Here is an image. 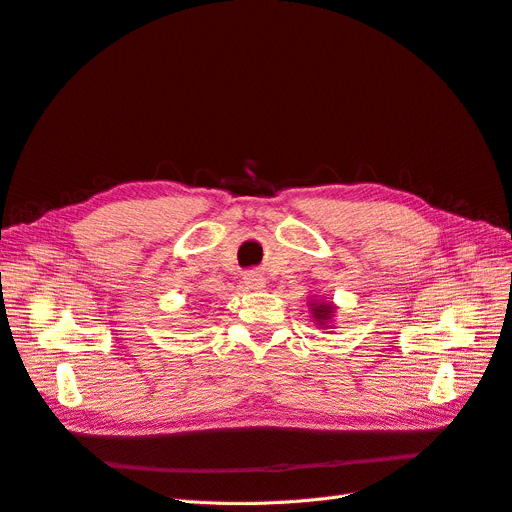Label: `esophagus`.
Returning a JSON list of instances; mask_svg holds the SVG:
<instances>
[{
  "label": "esophagus",
  "instance_id": "esophagus-1",
  "mask_svg": "<svg viewBox=\"0 0 512 512\" xmlns=\"http://www.w3.org/2000/svg\"><path fill=\"white\" fill-rule=\"evenodd\" d=\"M243 280H245V286L247 288H250V290H262V288H265V277H262L260 273H247L245 277H243Z\"/></svg>",
  "mask_w": 512,
  "mask_h": 512
}]
</instances>
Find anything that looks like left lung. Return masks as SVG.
<instances>
[{
    "instance_id": "1",
    "label": "left lung",
    "mask_w": 512,
    "mask_h": 512,
    "mask_svg": "<svg viewBox=\"0 0 512 512\" xmlns=\"http://www.w3.org/2000/svg\"><path fill=\"white\" fill-rule=\"evenodd\" d=\"M309 305H312L309 309H312L314 320L320 324L322 329H327L333 314H335V305L333 303H322V301H312Z\"/></svg>"
}]
</instances>
